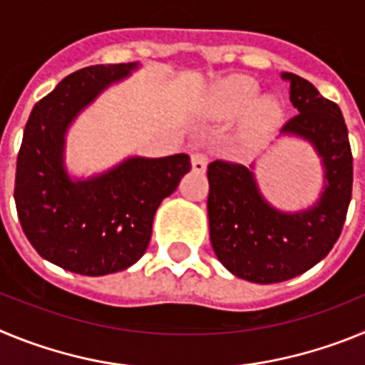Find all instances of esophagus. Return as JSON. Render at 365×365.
<instances>
[{"mask_svg": "<svg viewBox=\"0 0 365 365\" xmlns=\"http://www.w3.org/2000/svg\"><path fill=\"white\" fill-rule=\"evenodd\" d=\"M206 164H208V159H206V155H202V153H193L192 155L193 172L202 173L206 170Z\"/></svg>", "mask_w": 365, "mask_h": 365, "instance_id": "34e87169", "label": "esophagus"}]
</instances>
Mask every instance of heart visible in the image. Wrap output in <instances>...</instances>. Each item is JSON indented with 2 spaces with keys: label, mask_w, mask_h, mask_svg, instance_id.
I'll return each mask as SVG.
<instances>
[{
  "label": "heart",
  "mask_w": 365,
  "mask_h": 365,
  "mask_svg": "<svg viewBox=\"0 0 365 365\" xmlns=\"http://www.w3.org/2000/svg\"><path fill=\"white\" fill-rule=\"evenodd\" d=\"M259 86L254 80L234 78L222 86L219 91L217 100H215V115L225 120L243 117L248 113V130L261 131L265 128H270L282 117V108L274 98H259Z\"/></svg>",
  "instance_id": "b5f03b06"
}]
</instances>
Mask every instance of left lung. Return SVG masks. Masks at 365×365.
<instances>
[{
    "label": "left lung",
    "mask_w": 365,
    "mask_h": 365,
    "mask_svg": "<svg viewBox=\"0 0 365 365\" xmlns=\"http://www.w3.org/2000/svg\"><path fill=\"white\" fill-rule=\"evenodd\" d=\"M282 78L291 83L298 109L282 133L309 140L324 163L325 186L316 205L279 212L263 199L250 168L228 160L208 164L212 248L234 276L261 285L299 276L331 252L353 190V153L340 108L298 74L283 73Z\"/></svg>",
    "instance_id": "1"
}]
</instances>
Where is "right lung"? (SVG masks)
Masks as SVG:
<instances>
[{"mask_svg":"<svg viewBox=\"0 0 365 365\" xmlns=\"http://www.w3.org/2000/svg\"><path fill=\"white\" fill-rule=\"evenodd\" d=\"M137 63L83 67L38 102L16 163L14 201L27 240L43 259L83 276L137 263L151 240L153 215L192 170L186 153L131 157L102 175L73 180L63 166L71 122Z\"/></svg>","mask_w":365,"mask_h":365,"instance_id":"right-lung-1","label":"right lung"}]
</instances>
